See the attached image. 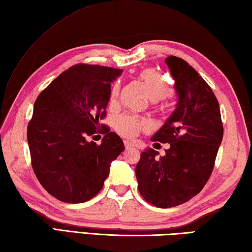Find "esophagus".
Returning a JSON list of instances; mask_svg holds the SVG:
<instances>
[{
  "label": "esophagus",
  "instance_id": "obj_1",
  "mask_svg": "<svg viewBox=\"0 0 252 252\" xmlns=\"http://www.w3.org/2000/svg\"><path fill=\"white\" fill-rule=\"evenodd\" d=\"M125 147H126V149L127 150V149L133 148L134 146H133V143H131L130 141H125Z\"/></svg>",
  "mask_w": 252,
  "mask_h": 252
}]
</instances>
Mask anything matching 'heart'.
Returning a JSON list of instances; mask_svg holds the SVG:
<instances>
[{
    "label": "heart",
    "instance_id": "heart-1",
    "mask_svg": "<svg viewBox=\"0 0 252 252\" xmlns=\"http://www.w3.org/2000/svg\"><path fill=\"white\" fill-rule=\"evenodd\" d=\"M139 79L146 88L149 97L152 101L164 99L171 93V85L164 75L153 69H144L139 73ZM119 93V84H114L111 90V100H114ZM148 122L131 114H122L114 119V129L125 138H133L141 130L148 129Z\"/></svg>",
    "mask_w": 252,
    "mask_h": 252
}]
</instances>
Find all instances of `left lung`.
Returning <instances> with one entry per match:
<instances>
[{
    "label": "left lung",
    "mask_w": 252,
    "mask_h": 252,
    "mask_svg": "<svg viewBox=\"0 0 252 252\" xmlns=\"http://www.w3.org/2000/svg\"><path fill=\"white\" fill-rule=\"evenodd\" d=\"M165 63L178 103L151 140L170 148L159 159V152L147 148L135 167L140 193L158 208L179 206L202 190L223 136L218 100L208 83L185 60L168 57Z\"/></svg>",
    "instance_id": "obj_1"
}]
</instances>
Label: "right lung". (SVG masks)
Instances as JSON below:
<instances>
[{"mask_svg": "<svg viewBox=\"0 0 252 252\" xmlns=\"http://www.w3.org/2000/svg\"><path fill=\"white\" fill-rule=\"evenodd\" d=\"M122 70L76 64L60 74L34 103L28 126L37 180L60 201L80 203L100 192L111 162L125 150L122 139L104 131L101 144L88 141L106 116L111 83Z\"/></svg>", "mask_w": 252, "mask_h": 252, "instance_id": "obj_1", "label": "right lung"}]
</instances>
